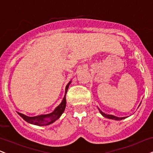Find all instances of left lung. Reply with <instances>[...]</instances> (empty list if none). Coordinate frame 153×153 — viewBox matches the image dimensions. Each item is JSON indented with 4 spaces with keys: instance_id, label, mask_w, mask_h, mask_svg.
<instances>
[{
    "instance_id": "1",
    "label": "left lung",
    "mask_w": 153,
    "mask_h": 153,
    "mask_svg": "<svg viewBox=\"0 0 153 153\" xmlns=\"http://www.w3.org/2000/svg\"><path fill=\"white\" fill-rule=\"evenodd\" d=\"M100 110V109H99ZM100 113L102 114V115H103L104 117H107V118H110V119H112V120H122V119H124L126 117H116V116H114V115H107V114L104 113L103 112H102L101 110H100Z\"/></svg>"
}]
</instances>
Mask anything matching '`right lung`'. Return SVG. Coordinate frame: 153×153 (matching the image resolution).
Returning <instances> with one entry per match:
<instances>
[{"mask_svg":"<svg viewBox=\"0 0 153 153\" xmlns=\"http://www.w3.org/2000/svg\"><path fill=\"white\" fill-rule=\"evenodd\" d=\"M71 81H70L68 83V84L66 85V88H65V97L63 98L62 102H61L59 106L53 110V112H51L49 114H47V115H38V116H34V117H29L27 116V115H24V114H22L20 112H18V114L22 117L23 119L27 121V123H30L31 124H34L36 126H48L49 124L53 123V122L56 121L57 119L59 118V117L61 116L62 114L65 111V107H66V94L68 91L69 85L70 84Z\"/></svg>","mask_w":153,"mask_h":153,"instance_id":"add662e5","label":"right lung"}]
</instances>
